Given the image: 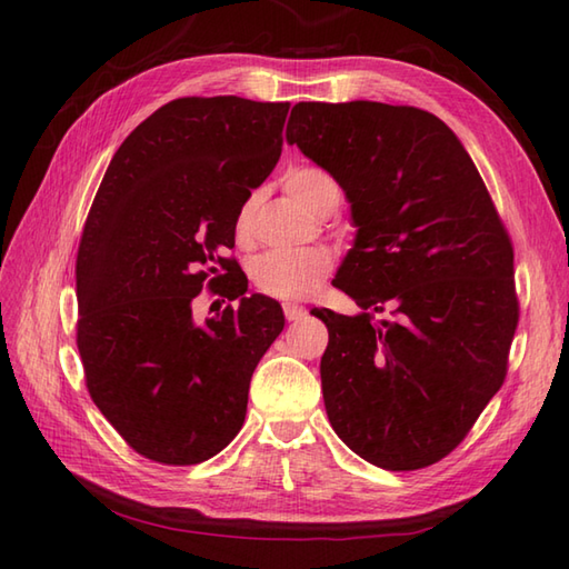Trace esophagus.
Returning a JSON list of instances; mask_svg holds the SVG:
<instances>
[{"mask_svg":"<svg viewBox=\"0 0 569 569\" xmlns=\"http://www.w3.org/2000/svg\"><path fill=\"white\" fill-rule=\"evenodd\" d=\"M283 312H286V320L288 322H296V320H303L306 318V308L303 306H296V303H286Z\"/></svg>","mask_w":569,"mask_h":569,"instance_id":"obj_1","label":"esophagus"}]
</instances>
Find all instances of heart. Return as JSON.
Listing matches in <instances>:
<instances>
[{"label": "heart", "mask_w": 569, "mask_h": 569, "mask_svg": "<svg viewBox=\"0 0 569 569\" xmlns=\"http://www.w3.org/2000/svg\"><path fill=\"white\" fill-rule=\"evenodd\" d=\"M283 188L291 198L316 217H328L342 200L337 180L316 166L291 168L283 176ZM253 229V200L241 204L234 220V234L239 241H249ZM332 257L325 249L306 251H266L251 263V281L261 293L278 300H303L320 288L332 273Z\"/></svg>", "instance_id": "obj_1"}]
</instances>
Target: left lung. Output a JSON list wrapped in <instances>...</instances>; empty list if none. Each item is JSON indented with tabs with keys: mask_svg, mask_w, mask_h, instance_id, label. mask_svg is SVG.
<instances>
[{
	"mask_svg": "<svg viewBox=\"0 0 569 569\" xmlns=\"http://www.w3.org/2000/svg\"><path fill=\"white\" fill-rule=\"evenodd\" d=\"M286 141L340 183L357 227L332 286L361 312L312 310L330 332L332 428L381 469L440 462L501 389L518 325L513 247L485 180L418 107L298 102Z\"/></svg>",
	"mask_w": 569,
	"mask_h": 569,
	"instance_id": "1",
	"label": "left lung"
}]
</instances>
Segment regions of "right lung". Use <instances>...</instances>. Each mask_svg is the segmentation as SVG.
<instances>
[{
    "mask_svg": "<svg viewBox=\"0 0 569 569\" xmlns=\"http://www.w3.org/2000/svg\"><path fill=\"white\" fill-rule=\"evenodd\" d=\"M288 102L180 98L112 156L82 229L78 349L94 406L129 447L161 465H198L234 440L249 381L286 318L247 296L224 251L234 220L283 147ZM208 284L237 299L204 323Z\"/></svg>",
    "mask_w": 569,
    "mask_h": 569,
    "instance_id": "obj_1",
    "label": "right lung"
}]
</instances>
